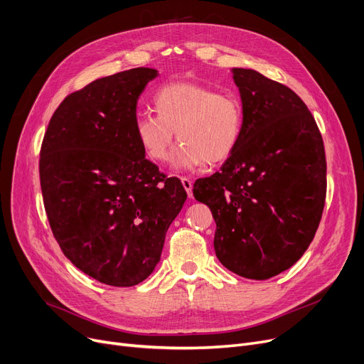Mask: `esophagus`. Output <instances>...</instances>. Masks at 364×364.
Returning a JSON list of instances; mask_svg holds the SVG:
<instances>
[{"mask_svg": "<svg viewBox=\"0 0 364 364\" xmlns=\"http://www.w3.org/2000/svg\"><path fill=\"white\" fill-rule=\"evenodd\" d=\"M181 184L184 187V190L187 192L188 198H193V181L187 178V177H181Z\"/></svg>", "mask_w": 364, "mask_h": 364, "instance_id": "obj_1", "label": "esophagus"}]
</instances>
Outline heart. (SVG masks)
<instances>
[{
  "mask_svg": "<svg viewBox=\"0 0 364 364\" xmlns=\"http://www.w3.org/2000/svg\"><path fill=\"white\" fill-rule=\"evenodd\" d=\"M153 103L158 114L139 113L134 124L136 137L153 162L169 159L176 132L181 141L174 155L178 169L223 162L239 146L245 113L235 94L195 82H174L162 87Z\"/></svg>",
  "mask_w": 364,
  "mask_h": 364,
  "instance_id": "1",
  "label": "heart"
}]
</instances>
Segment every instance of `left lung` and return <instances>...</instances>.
<instances>
[{"mask_svg":"<svg viewBox=\"0 0 364 364\" xmlns=\"http://www.w3.org/2000/svg\"><path fill=\"white\" fill-rule=\"evenodd\" d=\"M245 125L239 146L195 199L217 224L214 250L230 272L265 280L307 251L326 199V156L311 112L286 85L235 68Z\"/></svg>","mask_w":364,"mask_h":364,"instance_id":"obj_1","label":"left lung"}]
</instances>
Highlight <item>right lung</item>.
<instances>
[{"instance_id":"obj_1","label":"right lung","mask_w":364,"mask_h":364,"mask_svg":"<svg viewBox=\"0 0 364 364\" xmlns=\"http://www.w3.org/2000/svg\"><path fill=\"white\" fill-rule=\"evenodd\" d=\"M156 69L95 80L55 109L41 146L40 180L51 232L66 258L105 284L134 286L161 259L186 190L144 158L136 110Z\"/></svg>"}]
</instances>
